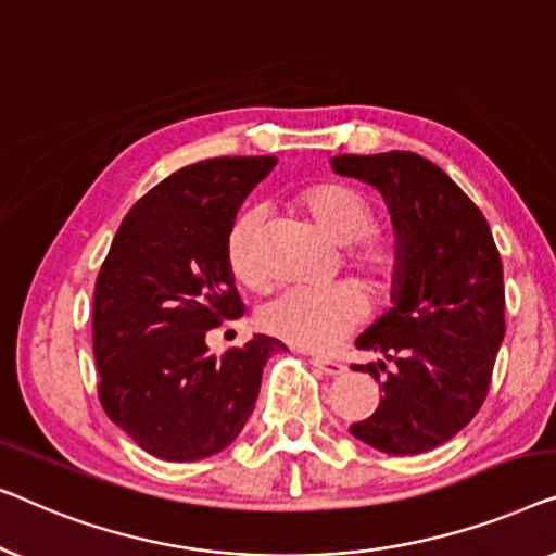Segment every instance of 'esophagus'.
<instances>
[{
    "mask_svg": "<svg viewBox=\"0 0 556 556\" xmlns=\"http://www.w3.org/2000/svg\"><path fill=\"white\" fill-rule=\"evenodd\" d=\"M309 363H312V365H315L319 372H325V375H342V372H345V370H348V367H345V365H342V363H340V359H332V357H323V355H315V357H312V359H309Z\"/></svg>",
    "mask_w": 556,
    "mask_h": 556,
    "instance_id": "1",
    "label": "esophagus"
}]
</instances>
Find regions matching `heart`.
<instances>
[{
  "mask_svg": "<svg viewBox=\"0 0 556 556\" xmlns=\"http://www.w3.org/2000/svg\"><path fill=\"white\" fill-rule=\"evenodd\" d=\"M300 206L317 229L334 244L348 247L350 267L357 269L372 289H388L397 275V247L393 239L372 233L375 208L363 193L342 184H317L302 191ZM264 208H241L226 231L224 256L231 277L249 289L267 285L262 264ZM367 315V302L355 285L325 289H287L269 300L256 315L267 334L300 350H327L353 332Z\"/></svg>",
  "mask_w": 556,
  "mask_h": 556,
  "instance_id": "obj_1",
  "label": "heart"
}]
</instances>
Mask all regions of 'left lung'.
Masks as SVG:
<instances>
[{
    "label": "left lung",
    "mask_w": 556,
    "mask_h": 556,
    "mask_svg": "<svg viewBox=\"0 0 556 556\" xmlns=\"http://www.w3.org/2000/svg\"><path fill=\"white\" fill-rule=\"evenodd\" d=\"M330 163L382 193L401 256L390 307L355 340L380 355L355 370L370 372L382 397L350 433L390 456L433 451L489 393L506 332L502 256L479 206L424 155L342 153Z\"/></svg>",
    "instance_id": "obj_1"
}]
</instances>
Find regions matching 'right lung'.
I'll list each match as a JSON object with an SVG mask.
<instances>
[{"label":"right lung","mask_w":556,"mask_h":556,"mask_svg":"<svg viewBox=\"0 0 556 556\" xmlns=\"http://www.w3.org/2000/svg\"><path fill=\"white\" fill-rule=\"evenodd\" d=\"M277 166L275 155L191 163L123 218L96 281L92 353L108 418L161 460H201L241 433L267 359L287 350L254 334L211 355L206 332L244 315L226 267V231Z\"/></svg>","instance_id":"1"}]
</instances>
